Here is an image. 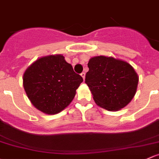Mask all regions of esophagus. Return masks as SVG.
<instances>
[{"label": "esophagus", "mask_w": 159, "mask_h": 159, "mask_svg": "<svg viewBox=\"0 0 159 159\" xmlns=\"http://www.w3.org/2000/svg\"><path fill=\"white\" fill-rule=\"evenodd\" d=\"M81 76L82 77L83 79H84V78H85V73H84V72H82V73H81Z\"/></svg>", "instance_id": "1"}]
</instances>
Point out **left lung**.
Segmentation results:
<instances>
[{
	"label": "left lung",
	"instance_id": "left-lung-1",
	"mask_svg": "<svg viewBox=\"0 0 159 159\" xmlns=\"http://www.w3.org/2000/svg\"><path fill=\"white\" fill-rule=\"evenodd\" d=\"M85 83L95 103L110 111H117L135 96L139 78L128 62L113 57L100 56L89 60Z\"/></svg>",
	"mask_w": 159,
	"mask_h": 159
}]
</instances>
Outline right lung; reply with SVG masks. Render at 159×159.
Instances as JSON below:
<instances>
[{"label":"right lung","mask_w":159,"mask_h":159,"mask_svg":"<svg viewBox=\"0 0 159 159\" xmlns=\"http://www.w3.org/2000/svg\"><path fill=\"white\" fill-rule=\"evenodd\" d=\"M23 88L32 104L46 114H56L74 99L83 81L61 55L42 57L24 72Z\"/></svg>","instance_id":"obj_1"}]
</instances>
